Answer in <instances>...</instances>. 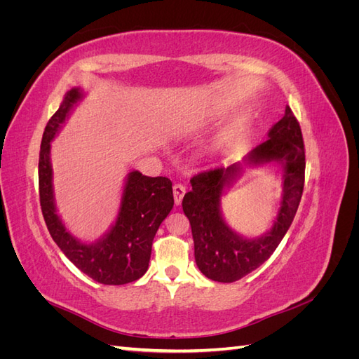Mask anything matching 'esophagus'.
<instances>
[{"mask_svg":"<svg viewBox=\"0 0 359 359\" xmlns=\"http://www.w3.org/2000/svg\"><path fill=\"white\" fill-rule=\"evenodd\" d=\"M184 194H186V187H184L182 184H175V186H173V201H175L177 205L182 202Z\"/></svg>","mask_w":359,"mask_h":359,"instance_id":"1","label":"esophagus"}]
</instances>
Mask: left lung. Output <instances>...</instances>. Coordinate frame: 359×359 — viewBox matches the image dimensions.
Masks as SVG:
<instances>
[{"mask_svg": "<svg viewBox=\"0 0 359 359\" xmlns=\"http://www.w3.org/2000/svg\"><path fill=\"white\" fill-rule=\"evenodd\" d=\"M283 168V194L271 229L257 238H244L224 222L220 201L223 190L240 175L241 165L217 168L190 180L191 190L182 199L184 214L191 226L194 259L201 273L220 283H232L262 265L290 227L304 190L306 151L298 119L286 106L285 116L268 132V139L244 157V165Z\"/></svg>", "mask_w": 359, "mask_h": 359, "instance_id": "left-lung-1", "label": "left lung"}]
</instances>
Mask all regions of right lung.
Returning <instances> with one entry per match:
<instances>
[{
  "label": "right lung",
  "instance_id": "obj_1",
  "mask_svg": "<svg viewBox=\"0 0 359 359\" xmlns=\"http://www.w3.org/2000/svg\"><path fill=\"white\" fill-rule=\"evenodd\" d=\"M82 97L81 88L67 91L60 109L52 115L43 133L39 158L41 212L52 240L83 274L102 285L132 283L147 273L153 240L158 226L173 206L172 182L166 177L153 178L142 175L139 170L130 172L111 231L90 244L74 238L57 214L50 142L66 123L73 106L82 100Z\"/></svg>",
  "mask_w": 359,
  "mask_h": 359
}]
</instances>
